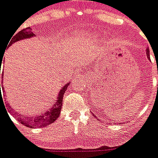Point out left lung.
Returning <instances> with one entry per match:
<instances>
[{
	"mask_svg": "<svg viewBox=\"0 0 158 158\" xmlns=\"http://www.w3.org/2000/svg\"><path fill=\"white\" fill-rule=\"evenodd\" d=\"M146 51H147V55H148V58L149 59V60H150V52H149V48H147V50H146ZM157 86H158V85H157Z\"/></svg>",
	"mask_w": 158,
	"mask_h": 158,
	"instance_id": "obj_1",
	"label": "left lung"
}]
</instances>
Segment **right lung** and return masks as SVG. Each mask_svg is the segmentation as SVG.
I'll list each match as a JSON object with an SVG mask.
<instances>
[{
  "mask_svg": "<svg viewBox=\"0 0 158 158\" xmlns=\"http://www.w3.org/2000/svg\"><path fill=\"white\" fill-rule=\"evenodd\" d=\"M34 33L31 31V28L30 27H27V28H24L23 30H21L20 31H18L16 34H13V36L10 37V41L8 43V46H6L8 48L9 47L11 46L14 43H16L17 41L22 40V39H26V38H31V37H34ZM3 56L4 54L1 55L0 57V62H1V66H2V58H3ZM1 66H0V74L2 73V77H3V72L1 73ZM69 85V83H68L67 85H65L63 87V88L60 89L59 93H58V97L57 100L54 101V103L52 104V106L50 107L47 111L43 112L42 114L38 115H34V116H31V117H25L23 116V114L21 115H18V113L16 112V110L13 111V109L9 106L8 104H6V107H10V111L12 112L11 115L15 116L16 118L18 119V121L21 124H23L24 126L27 127H30V128H32V127H45L47 126H48L50 124L53 123L54 121L59 117V115H60V112H61V108H62V104H63V96H64L65 91L67 89L68 86ZM1 88H3V85L0 84V89ZM0 97L2 98V91L0 90Z\"/></svg>",
  "mask_w": 158,
  "mask_h": 158,
  "instance_id": "add662e5",
  "label": "right lung"
}]
</instances>
